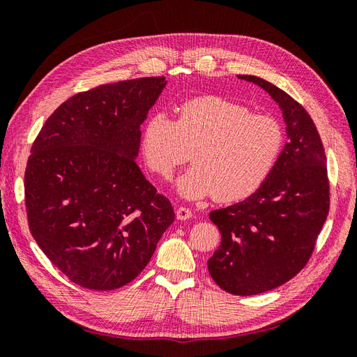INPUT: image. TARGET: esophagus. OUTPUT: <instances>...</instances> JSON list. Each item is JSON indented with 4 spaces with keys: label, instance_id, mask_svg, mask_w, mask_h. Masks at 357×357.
<instances>
[{
    "label": "esophagus",
    "instance_id": "34e87169",
    "mask_svg": "<svg viewBox=\"0 0 357 357\" xmlns=\"http://www.w3.org/2000/svg\"><path fill=\"white\" fill-rule=\"evenodd\" d=\"M176 215H177L178 220H188V219L192 218V211L186 207H178L177 211H176Z\"/></svg>",
    "mask_w": 357,
    "mask_h": 357
}]
</instances>
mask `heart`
Returning a JSON list of instances; mask_svg holds the SVG:
<instances>
[{
    "label": "heart",
    "instance_id": "1",
    "mask_svg": "<svg viewBox=\"0 0 357 357\" xmlns=\"http://www.w3.org/2000/svg\"><path fill=\"white\" fill-rule=\"evenodd\" d=\"M283 147L284 129L277 119L253 114L247 105L222 96L183 102L176 121L155 113L142 132L146 165L164 180H169L192 152L195 165L176 183L186 199L248 198L273 174Z\"/></svg>",
    "mask_w": 357,
    "mask_h": 357
}]
</instances>
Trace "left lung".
<instances>
[{"instance_id": "left-lung-1", "label": "left lung", "mask_w": 357, "mask_h": 357, "mask_svg": "<svg viewBox=\"0 0 357 357\" xmlns=\"http://www.w3.org/2000/svg\"><path fill=\"white\" fill-rule=\"evenodd\" d=\"M236 77L262 88L278 104L287 143L277 167L253 195L210 213L222 234L208 259L215 284L250 296L284 284L305 266L329 213L326 156L304 107L256 75Z\"/></svg>"}]
</instances>
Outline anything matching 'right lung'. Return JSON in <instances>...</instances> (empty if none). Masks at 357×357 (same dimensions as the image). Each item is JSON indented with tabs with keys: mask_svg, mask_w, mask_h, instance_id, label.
<instances>
[{
	"mask_svg": "<svg viewBox=\"0 0 357 357\" xmlns=\"http://www.w3.org/2000/svg\"><path fill=\"white\" fill-rule=\"evenodd\" d=\"M165 77L102 84L61 104L25 171L29 229L73 283L122 287L143 271L176 214L135 159Z\"/></svg>",
	"mask_w": 357,
	"mask_h": 357,
	"instance_id": "obj_1",
	"label": "right lung"
}]
</instances>
